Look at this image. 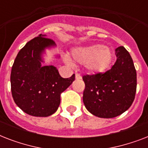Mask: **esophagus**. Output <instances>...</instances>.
Masks as SVG:
<instances>
[{"instance_id": "esophagus-1", "label": "esophagus", "mask_w": 148, "mask_h": 148, "mask_svg": "<svg viewBox=\"0 0 148 148\" xmlns=\"http://www.w3.org/2000/svg\"><path fill=\"white\" fill-rule=\"evenodd\" d=\"M75 78H76L77 80H80V79H81L82 77H81V76L79 74H75Z\"/></svg>"}]
</instances>
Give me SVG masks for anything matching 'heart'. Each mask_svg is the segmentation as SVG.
<instances>
[{"mask_svg":"<svg viewBox=\"0 0 148 148\" xmlns=\"http://www.w3.org/2000/svg\"><path fill=\"white\" fill-rule=\"evenodd\" d=\"M71 58L74 61L84 64L86 69L93 74L103 73L108 69L112 62L113 54L108 47L101 45H93L85 47L74 48L71 52ZM67 63L71 60L65 58Z\"/></svg>","mask_w":148,"mask_h":148,"instance_id":"1","label":"heart"}]
</instances>
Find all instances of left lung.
<instances>
[{
	"mask_svg": "<svg viewBox=\"0 0 148 148\" xmlns=\"http://www.w3.org/2000/svg\"><path fill=\"white\" fill-rule=\"evenodd\" d=\"M117 60L103 74L84 75L83 101L90 113L101 118L119 116L131 106L137 89V73L124 47L115 50Z\"/></svg>",
	"mask_w": 148,
	"mask_h": 148,
	"instance_id": "8db88e82",
	"label": "left lung"
}]
</instances>
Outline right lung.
<instances>
[{
	"instance_id": "right-lung-1",
	"label": "right lung",
	"mask_w": 148,
	"mask_h": 148,
	"mask_svg": "<svg viewBox=\"0 0 148 148\" xmlns=\"http://www.w3.org/2000/svg\"><path fill=\"white\" fill-rule=\"evenodd\" d=\"M55 42L39 34L18 52L10 74L11 93L15 103L34 117H48L58 110L60 94L75 80V74L63 78L57 67L44 66L43 54Z\"/></svg>"
}]
</instances>
